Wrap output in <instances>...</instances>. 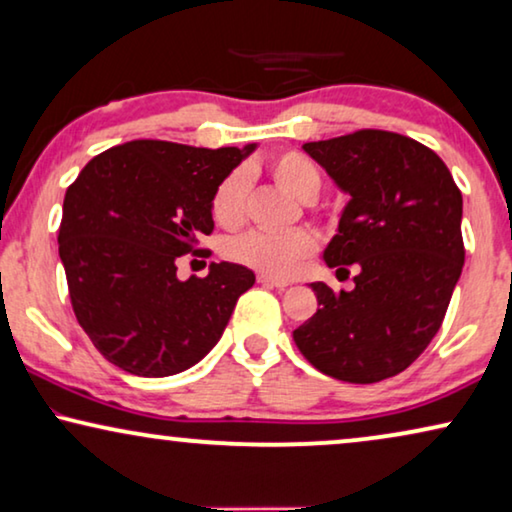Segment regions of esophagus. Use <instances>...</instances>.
<instances>
[{
    "mask_svg": "<svg viewBox=\"0 0 512 512\" xmlns=\"http://www.w3.org/2000/svg\"><path fill=\"white\" fill-rule=\"evenodd\" d=\"M258 284H265V286H275V289H286L289 282L286 279H277V277H270V275H258Z\"/></svg>",
    "mask_w": 512,
    "mask_h": 512,
    "instance_id": "34e87169",
    "label": "esophagus"
}]
</instances>
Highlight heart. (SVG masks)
I'll list each match as a JSON object with an SVG mask.
<instances>
[{
	"mask_svg": "<svg viewBox=\"0 0 512 512\" xmlns=\"http://www.w3.org/2000/svg\"><path fill=\"white\" fill-rule=\"evenodd\" d=\"M270 174L284 191L300 200H310L319 193L321 174L317 165L303 153L282 151L270 160ZM249 193V172L237 167L228 172L212 193V216L221 226L233 228L244 221ZM319 249V240L312 230H291V233H265V230H249L233 237L226 244V256L233 263L247 265L270 277H291L300 270L307 258Z\"/></svg>",
	"mask_w": 512,
	"mask_h": 512,
	"instance_id": "obj_1",
	"label": "heart"
}]
</instances>
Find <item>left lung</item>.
I'll return each instance as SVG.
<instances>
[{
    "label": "left lung",
    "mask_w": 512,
    "mask_h": 512,
    "mask_svg": "<svg viewBox=\"0 0 512 512\" xmlns=\"http://www.w3.org/2000/svg\"><path fill=\"white\" fill-rule=\"evenodd\" d=\"M303 149L349 195L328 268L352 291L312 284L317 312L293 331L321 373L373 384L403 373L443 324L464 268L461 191L429 146L387 130L307 142Z\"/></svg>",
    "instance_id": "obj_1"
}]
</instances>
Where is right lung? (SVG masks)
<instances>
[{
  "instance_id": "add662e5",
  "label": "right lung",
  "mask_w": 512,
  "mask_h": 512,
  "mask_svg": "<svg viewBox=\"0 0 512 512\" xmlns=\"http://www.w3.org/2000/svg\"><path fill=\"white\" fill-rule=\"evenodd\" d=\"M254 151L135 139L102 151L67 188L58 230L69 300L104 359L139 377L191 368L219 342L237 298L256 282L237 263L177 277L212 235V193Z\"/></svg>"
}]
</instances>
